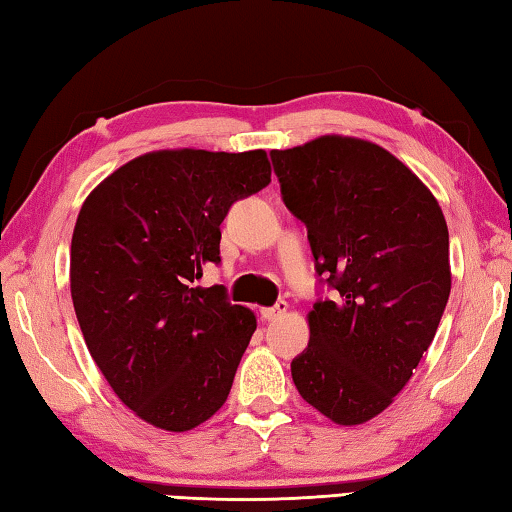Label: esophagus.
Wrapping results in <instances>:
<instances>
[{
	"mask_svg": "<svg viewBox=\"0 0 512 512\" xmlns=\"http://www.w3.org/2000/svg\"><path fill=\"white\" fill-rule=\"evenodd\" d=\"M288 310H290L288 301H279V303H276V306H272V308H263L261 315H263L265 321H276V319H281L283 315H288Z\"/></svg>",
	"mask_w": 512,
	"mask_h": 512,
	"instance_id": "obj_1",
	"label": "esophagus"
}]
</instances>
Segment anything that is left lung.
Instances as JSON below:
<instances>
[{"instance_id": "1", "label": "left lung", "mask_w": 512, "mask_h": 512, "mask_svg": "<svg viewBox=\"0 0 512 512\" xmlns=\"http://www.w3.org/2000/svg\"><path fill=\"white\" fill-rule=\"evenodd\" d=\"M272 161L319 276L337 290L308 312L294 387L333 423L362 425L405 389L441 324L452 288L445 215L416 173L373 141L324 134L272 150Z\"/></svg>"}]
</instances>
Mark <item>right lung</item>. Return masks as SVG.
<instances>
[{
    "instance_id": "add662e5",
    "label": "right lung",
    "mask_w": 512,
    "mask_h": 512,
    "mask_svg": "<svg viewBox=\"0 0 512 512\" xmlns=\"http://www.w3.org/2000/svg\"><path fill=\"white\" fill-rule=\"evenodd\" d=\"M272 182L265 150H152L105 177L71 236V299L89 355L141 420L188 432L227 400L256 315L222 285L229 206Z\"/></svg>"
}]
</instances>
